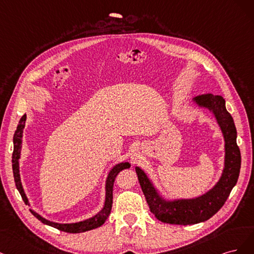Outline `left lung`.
Wrapping results in <instances>:
<instances>
[{"instance_id":"left-lung-1","label":"left lung","mask_w":254,"mask_h":254,"mask_svg":"<svg viewBox=\"0 0 254 254\" xmlns=\"http://www.w3.org/2000/svg\"><path fill=\"white\" fill-rule=\"evenodd\" d=\"M200 108L214 114L225 139V167L217 184L198 197L191 199L166 200L159 195L144 172L136 167L139 184L152 213L162 223L172 225H194L208 220L224 206L239 179L241 170V151L236 143V128L232 116L226 110L222 96L212 94L194 98Z\"/></svg>"}]
</instances>
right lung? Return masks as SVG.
I'll return each mask as SVG.
<instances>
[{
    "mask_svg": "<svg viewBox=\"0 0 254 254\" xmlns=\"http://www.w3.org/2000/svg\"><path fill=\"white\" fill-rule=\"evenodd\" d=\"M25 121H26V115H23L22 118L19 121V125L15 129L14 135H13V153H12V171H13V177H14V183L15 187H17L18 191L20 192L22 198L26 204L29 206L28 199L26 197V194L23 190L21 178H20V170H19V159L21 156V148H22V137H23V129L25 127ZM130 165L128 162H121L114 167L109 173L108 178H106V184H105V201H104V207L99 213L96 214L95 216L85 219L83 222H79L75 224H58L51 222V220H47L44 217L39 215L37 212L30 209V212L35 217H37L40 222H42L45 225L52 226L56 229H58L60 231L68 232V233H80V232H85L88 230H93L98 227H100L104 224L106 218L109 217L111 210H112V204H113V187L114 183H115L116 176L120 171L128 169Z\"/></svg>",
    "mask_w": 254,
    "mask_h": 254,
    "instance_id": "right-lung-1",
    "label": "right lung"
}]
</instances>
